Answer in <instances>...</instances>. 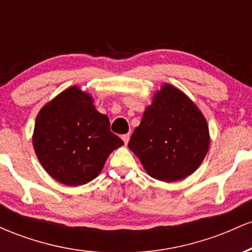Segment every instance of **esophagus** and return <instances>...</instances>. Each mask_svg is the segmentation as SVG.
Segmentation results:
<instances>
[{
  "label": "esophagus",
  "instance_id": "esophagus-1",
  "mask_svg": "<svg viewBox=\"0 0 252 252\" xmlns=\"http://www.w3.org/2000/svg\"><path fill=\"white\" fill-rule=\"evenodd\" d=\"M122 140L124 141V143L128 144L129 140H130V135L129 134H126V135H122Z\"/></svg>",
  "mask_w": 252,
  "mask_h": 252
}]
</instances>
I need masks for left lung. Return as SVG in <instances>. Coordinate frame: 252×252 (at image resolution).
I'll return each instance as SVG.
<instances>
[{"label": "left lung", "mask_w": 252, "mask_h": 252, "mask_svg": "<svg viewBox=\"0 0 252 252\" xmlns=\"http://www.w3.org/2000/svg\"><path fill=\"white\" fill-rule=\"evenodd\" d=\"M210 146L209 126L184 92L164 84L144 110L128 147L152 178L178 181L195 172Z\"/></svg>", "instance_id": "left-lung-1"}]
</instances>
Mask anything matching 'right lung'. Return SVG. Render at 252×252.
Segmentation results:
<instances>
[{
  "instance_id": "add662e5",
  "label": "right lung",
  "mask_w": 252,
  "mask_h": 252,
  "mask_svg": "<svg viewBox=\"0 0 252 252\" xmlns=\"http://www.w3.org/2000/svg\"><path fill=\"white\" fill-rule=\"evenodd\" d=\"M106 115L77 86L65 90L40 110L33 147L40 163L57 181L80 186L94 180L108 156L123 146Z\"/></svg>"
}]
</instances>
